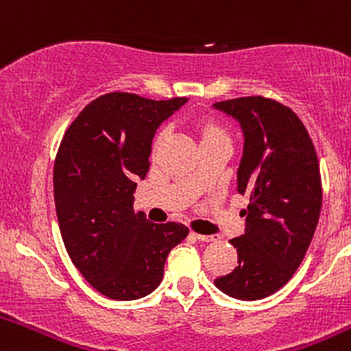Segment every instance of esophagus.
<instances>
[{
    "mask_svg": "<svg viewBox=\"0 0 351 351\" xmlns=\"http://www.w3.org/2000/svg\"><path fill=\"white\" fill-rule=\"evenodd\" d=\"M195 239H198L200 243H214L218 241V235H202V234H193Z\"/></svg>",
    "mask_w": 351,
    "mask_h": 351,
    "instance_id": "34e87169",
    "label": "esophagus"
}]
</instances>
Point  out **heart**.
<instances>
[{"label":"heart","mask_w":351,"mask_h":351,"mask_svg":"<svg viewBox=\"0 0 351 351\" xmlns=\"http://www.w3.org/2000/svg\"><path fill=\"white\" fill-rule=\"evenodd\" d=\"M214 133H221V132H219L218 128H214V126H207V128L204 130L202 137H209V135H214ZM158 138H160V137H158ZM158 138H156V142H158Z\"/></svg>","instance_id":"obj_1"}]
</instances>
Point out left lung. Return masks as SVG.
Masks as SVG:
<instances>
[{
	"mask_svg": "<svg viewBox=\"0 0 351 351\" xmlns=\"http://www.w3.org/2000/svg\"><path fill=\"white\" fill-rule=\"evenodd\" d=\"M244 135L237 193L250 197L246 232L232 239L239 265L214 285L241 300L272 295L299 269L322 209L318 156L291 108L263 96L219 101Z\"/></svg>",
	"mask_w": 351,
	"mask_h": 351,
	"instance_id": "obj_1",
	"label": "left lung"
}]
</instances>
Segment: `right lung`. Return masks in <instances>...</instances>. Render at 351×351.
<instances>
[{"label":"right lung","instance_id":"1","mask_svg":"<svg viewBox=\"0 0 351 351\" xmlns=\"http://www.w3.org/2000/svg\"><path fill=\"white\" fill-rule=\"evenodd\" d=\"M186 98L149 100L107 93L82 108L54 161V202L71 262L114 300L147 295L163 278L170 250L190 234L182 223L156 225L133 210L137 179L149 170L154 132Z\"/></svg>","mask_w":351,"mask_h":351}]
</instances>
